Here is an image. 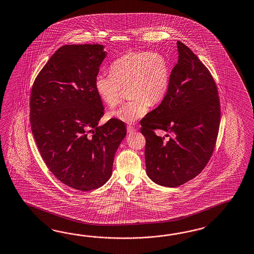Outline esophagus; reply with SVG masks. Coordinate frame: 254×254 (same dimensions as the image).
Returning a JSON list of instances; mask_svg holds the SVG:
<instances>
[{
    "label": "esophagus",
    "mask_w": 254,
    "mask_h": 254,
    "mask_svg": "<svg viewBox=\"0 0 254 254\" xmlns=\"http://www.w3.org/2000/svg\"><path fill=\"white\" fill-rule=\"evenodd\" d=\"M135 130H136V129H135L132 125H128V126H127V131H128L129 133L133 132V131H135Z\"/></svg>",
    "instance_id": "esophagus-1"
}]
</instances>
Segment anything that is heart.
I'll list each match as a JSON object with an SVG mask.
<instances>
[{"label": "heart", "mask_w": 254, "mask_h": 254, "mask_svg": "<svg viewBox=\"0 0 254 254\" xmlns=\"http://www.w3.org/2000/svg\"><path fill=\"white\" fill-rule=\"evenodd\" d=\"M111 74L98 73L95 89L109 107L120 101L123 89L128 88L130 100L109 112V117L133 124L143 117L150 106L160 104L169 91L170 67L159 52H131L111 64Z\"/></svg>", "instance_id": "1"}]
</instances>
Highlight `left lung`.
<instances>
[{"label": "left lung", "instance_id": "obj_1", "mask_svg": "<svg viewBox=\"0 0 254 254\" xmlns=\"http://www.w3.org/2000/svg\"><path fill=\"white\" fill-rule=\"evenodd\" d=\"M177 46L179 60L170 73L169 91L141 121L146 173L156 184L169 188L192 180L205 168L221 116L211 72L187 46L181 41ZM156 129L167 132L168 138L157 136Z\"/></svg>", "mask_w": 254, "mask_h": 254}]
</instances>
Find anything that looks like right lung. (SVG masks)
<instances>
[{
	"label": "right lung",
	"instance_id": "add662e5",
	"mask_svg": "<svg viewBox=\"0 0 254 254\" xmlns=\"http://www.w3.org/2000/svg\"><path fill=\"white\" fill-rule=\"evenodd\" d=\"M99 44L61 47L41 69L30 95L31 130L46 166L59 181L88 191L112 173L126 135L124 122L104 115L95 78L106 57Z\"/></svg>",
	"mask_w": 254,
	"mask_h": 254
}]
</instances>
